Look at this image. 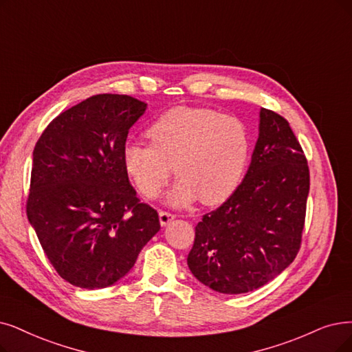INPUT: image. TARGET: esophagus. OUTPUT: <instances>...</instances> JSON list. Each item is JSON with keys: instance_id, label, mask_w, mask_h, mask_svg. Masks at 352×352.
Masks as SVG:
<instances>
[{"instance_id": "obj_1", "label": "esophagus", "mask_w": 352, "mask_h": 352, "mask_svg": "<svg viewBox=\"0 0 352 352\" xmlns=\"http://www.w3.org/2000/svg\"><path fill=\"white\" fill-rule=\"evenodd\" d=\"M175 218H176L175 215L168 214V212H163V210H162V212H159V221H160L162 227H166V225H167L168 222H172Z\"/></svg>"}]
</instances>
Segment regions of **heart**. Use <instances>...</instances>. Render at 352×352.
<instances>
[{
  "label": "heart",
  "mask_w": 352,
  "mask_h": 352,
  "mask_svg": "<svg viewBox=\"0 0 352 352\" xmlns=\"http://www.w3.org/2000/svg\"><path fill=\"white\" fill-rule=\"evenodd\" d=\"M147 137L150 144L125 146L122 160L135 188L148 199L160 195L172 167L179 177L167 195L173 208L189 206L199 198L205 205L219 204L241 184L251 148L241 120L182 105L154 121Z\"/></svg>",
  "instance_id": "heart-1"
}]
</instances>
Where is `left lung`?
Here are the masks:
<instances>
[{
    "mask_svg": "<svg viewBox=\"0 0 352 352\" xmlns=\"http://www.w3.org/2000/svg\"><path fill=\"white\" fill-rule=\"evenodd\" d=\"M309 168L289 122L261 108L244 180L195 228L192 274L223 294L252 292L285 272L300 248Z\"/></svg>",
    "mask_w": 352,
    "mask_h": 352,
    "instance_id": "left-lung-1",
    "label": "left lung"
}]
</instances>
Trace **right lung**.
Here are the masks:
<instances>
[{
  "label": "right lung",
  "mask_w": 352,
  "mask_h": 352,
  "mask_svg": "<svg viewBox=\"0 0 352 352\" xmlns=\"http://www.w3.org/2000/svg\"><path fill=\"white\" fill-rule=\"evenodd\" d=\"M146 108L129 95L91 96L56 117L34 147L27 218L54 270L76 287L116 285L160 230L122 160Z\"/></svg>",
  "instance_id": "add662e5"
}]
</instances>
